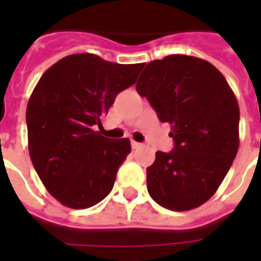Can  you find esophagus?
Instances as JSON below:
<instances>
[{
    "label": "esophagus",
    "instance_id": "esophagus-1",
    "mask_svg": "<svg viewBox=\"0 0 261 261\" xmlns=\"http://www.w3.org/2000/svg\"><path fill=\"white\" fill-rule=\"evenodd\" d=\"M141 146H142V143L135 142V141H131V147H133V149H139Z\"/></svg>",
    "mask_w": 261,
    "mask_h": 261
}]
</instances>
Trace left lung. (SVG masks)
Segmentation results:
<instances>
[{
    "instance_id": "8db88e82",
    "label": "left lung",
    "mask_w": 261,
    "mask_h": 261,
    "mask_svg": "<svg viewBox=\"0 0 261 261\" xmlns=\"http://www.w3.org/2000/svg\"><path fill=\"white\" fill-rule=\"evenodd\" d=\"M135 88L171 124L174 143L146 168L149 195L173 211L200 206L218 190L239 150L234 93L218 69L188 55L147 63Z\"/></svg>"
}]
</instances>
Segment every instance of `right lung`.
Segmentation results:
<instances>
[{
    "mask_svg": "<svg viewBox=\"0 0 261 261\" xmlns=\"http://www.w3.org/2000/svg\"><path fill=\"white\" fill-rule=\"evenodd\" d=\"M142 69L143 63L119 65L93 54H74L39 80L27 107L31 161L63 206L88 208L112 191L131 145L127 138L102 137L97 127Z\"/></svg>",
    "mask_w": 261,
    "mask_h": 261,
    "instance_id": "obj_1",
    "label": "right lung"
}]
</instances>
